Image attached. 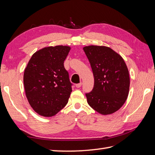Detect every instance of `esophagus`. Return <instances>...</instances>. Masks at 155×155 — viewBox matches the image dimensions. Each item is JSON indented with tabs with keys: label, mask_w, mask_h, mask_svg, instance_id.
Masks as SVG:
<instances>
[{
	"label": "esophagus",
	"mask_w": 155,
	"mask_h": 155,
	"mask_svg": "<svg viewBox=\"0 0 155 155\" xmlns=\"http://www.w3.org/2000/svg\"><path fill=\"white\" fill-rule=\"evenodd\" d=\"M81 86H82V83H80L76 84V87H77V88H80Z\"/></svg>",
	"instance_id": "esophagus-1"
}]
</instances>
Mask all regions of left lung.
I'll return each instance as SVG.
<instances>
[{
	"label": "left lung",
	"mask_w": 155,
	"mask_h": 155,
	"mask_svg": "<svg viewBox=\"0 0 155 155\" xmlns=\"http://www.w3.org/2000/svg\"><path fill=\"white\" fill-rule=\"evenodd\" d=\"M83 50L94 75V87L86 93L90 107L106 115L117 111L126 101L130 78L126 64L120 56L109 47L88 46Z\"/></svg>",
	"instance_id": "8db88e82"
}]
</instances>
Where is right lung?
<instances>
[{"label": "right lung", "instance_id": "1", "mask_svg": "<svg viewBox=\"0 0 155 155\" xmlns=\"http://www.w3.org/2000/svg\"><path fill=\"white\" fill-rule=\"evenodd\" d=\"M71 48L48 47L36 52L26 67L23 81L29 104L41 116L52 117L67 104L72 85L64 61Z\"/></svg>", "mask_w": 155, "mask_h": 155}]
</instances>
